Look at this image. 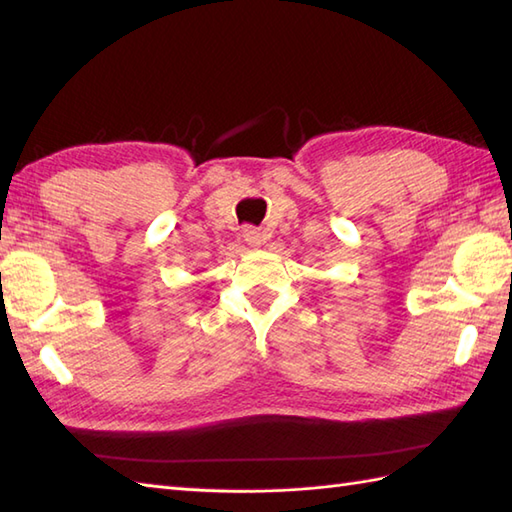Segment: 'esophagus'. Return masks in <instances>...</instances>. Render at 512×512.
<instances>
[{
  "instance_id": "esophagus-1",
  "label": "esophagus",
  "mask_w": 512,
  "mask_h": 512,
  "mask_svg": "<svg viewBox=\"0 0 512 512\" xmlns=\"http://www.w3.org/2000/svg\"><path fill=\"white\" fill-rule=\"evenodd\" d=\"M242 237H244V242H246L250 248H257V246L264 244V235H262V231H259V228H255V226H246L244 231H242Z\"/></svg>"
}]
</instances>
